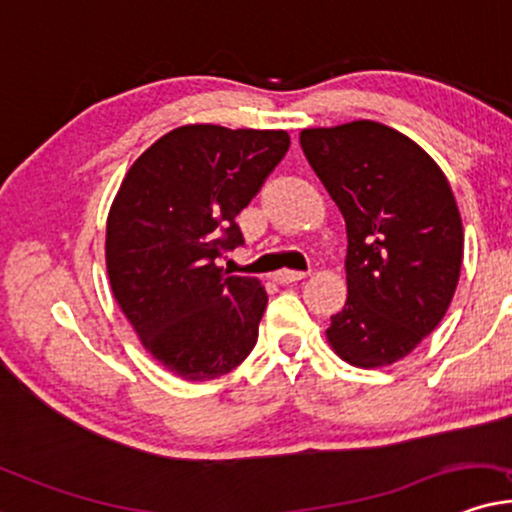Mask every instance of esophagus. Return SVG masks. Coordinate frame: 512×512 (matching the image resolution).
<instances>
[{
  "label": "esophagus",
  "mask_w": 512,
  "mask_h": 512,
  "mask_svg": "<svg viewBox=\"0 0 512 512\" xmlns=\"http://www.w3.org/2000/svg\"><path fill=\"white\" fill-rule=\"evenodd\" d=\"M306 273H301V270H277L273 275L275 282H280V285H292V282H299L304 280Z\"/></svg>",
  "instance_id": "obj_1"
}]
</instances>
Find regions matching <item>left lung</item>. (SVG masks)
Instances as JSON below:
<instances>
[{"label": "left lung", "mask_w": 512, "mask_h": 512, "mask_svg": "<svg viewBox=\"0 0 512 512\" xmlns=\"http://www.w3.org/2000/svg\"><path fill=\"white\" fill-rule=\"evenodd\" d=\"M313 173L346 223L349 296L327 339L346 363L382 368L441 323L463 263L449 180L406 135L372 121L301 132Z\"/></svg>", "instance_id": "obj_1"}]
</instances>
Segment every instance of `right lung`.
Masks as SVG:
<instances>
[{
	"label": "right lung",
	"mask_w": 512,
	"mask_h": 512,
	"mask_svg": "<svg viewBox=\"0 0 512 512\" xmlns=\"http://www.w3.org/2000/svg\"><path fill=\"white\" fill-rule=\"evenodd\" d=\"M285 130L182 125L132 163L106 220V270L144 349L189 382L235 370L258 339L268 294L227 275L237 216L285 159Z\"/></svg>",
	"instance_id": "obj_1"
}]
</instances>
